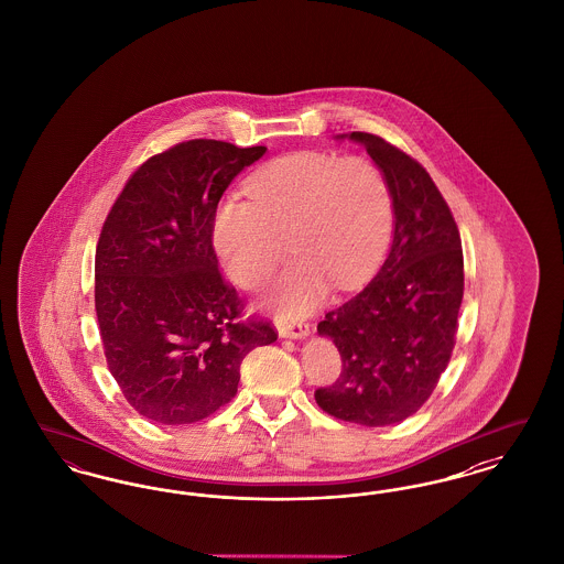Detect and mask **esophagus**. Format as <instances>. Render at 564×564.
<instances>
[{
    "mask_svg": "<svg viewBox=\"0 0 564 564\" xmlns=\"http://www.w3.org/2000/svg\"><path fill=\"white\" fill-rule=\"evenodd\" d=\"M276 329L281 338H294V340H302L311 334V325L304 322H276Z\"/></svg>",
    "mask_w": 564,
    "mask_h": 564,
    "instance_id": "esophagus-1",
    "label": "esophagus"
}]
</instances>
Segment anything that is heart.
Instances as JSON below:
<instances>
[{
    "instance_id": "obj_1",
    "label": "heart",
    "mask_w": 564,
    "mask_h": 564,
    "mask_svg": "<svg viewBox=\"0 0 564 564\" xmlns=\"http://www.w3.org/2000/svg\"><path fill=\"white\" fill-rule=\"evenodd\" d=\"M245 192L249 200H219L215 251L239 288L256 290L279 264L285 237L294 260L267 297L285 317L317 308L332 285H361L391 237V192L380 169L364 159L295 152L256 171Z\"/></svg>"
}]
</instances>
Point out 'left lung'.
I'll use <instances>...</instances> for the list:
<instances>
[{"instance_id":"obj_1","label":"left lung","mask_w":564,"mask_h":564,"mask_svg":"<svg viewBox=\"0 0 564 564\" xmlns=\"http://www.w3.org/2000/svg\"><path fill=\"white\" fill-rule=\"evenodd\" d=\"M336 139L361 143L384 175L393 241L375 279L317 325L340 352L343 372L315 400L340 421L384 427L427 402L451 361L463 249L455 217L419 162L376 134Z\"/></svg>"}]
</instances>
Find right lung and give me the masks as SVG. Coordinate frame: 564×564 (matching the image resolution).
Instances as JSON below:
<instances>
[{"instance_id": "add662e5", "label": "right lung", "mask_w": 564, "mask_h": 564, "mask_svg": "<svg viewBox=\"0 0 564 564\" xmlns=\"http://www.w3.org/2000/svg\"><path fill=\"white\" fill-rule=\"evenodd\" d=\"M264 145L184 141L143 162L104 224L95 308L111 376L159 425L207 419L237 395L249 350L276 340L241 322V300L217 269L214 214Z\"/></svg>"}]
</instances>
